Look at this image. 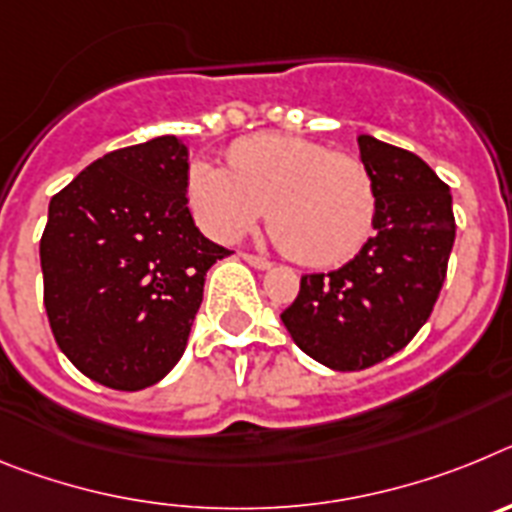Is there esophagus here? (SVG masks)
I'll return each instance as SVG.
<instances>
[{"label": "esophagus", "instance_id": "esophagus-1", "mask_svg": "<svg viewBox=\"0 0 512 512\" xmlns=\"http://www.w3.org/2000/svg\"><path fill=\"white\" fill-rule=\"evenodd\" d=\"M241 259L246 261V264H251L253 269H261V271H266L274 266L269 259H264V256H256V253H241Z\"/></svg>", "mask_w": 512, "mask_h": 512}]
</instances>
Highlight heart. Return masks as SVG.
<instances>
[{
	"label": "heart",
	"instance_id": "heart-1",
	"mask_svg": "<svg viewBox=\"0 0 512 512\" xmlns=\"http://www.w3.org/2000/svg\"><path fill=\"white\" fill-rule=\"evenodd\" d=\"M187 197L197 220L223 241H238L269 210L271 230L307 266L351 259L372 238L379 205L359 156L279 133L238 140L228 169L197 161Z\"/></svg>",
	"mask_w": 512,
	"mask_h": 512
}]
</instances>
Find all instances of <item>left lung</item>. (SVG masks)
I'll use <instances>...</instances> for the list:
<instances>
[{
    "label": "left lung",
    "mask_w": 512,
    "mask_h": 512,
    "mask_svg": "<svg viewBox=\"0 0 512 512\" xmlns=\"http://www.w3.org/2000/svg\"><path fill=\"white\" fill-rule=\"evenodd\" d=\"M361 161L377 184L374 235L328 274H305L282 312L310 359L359 372L408 346L431 318L456 238L449 187L423 158L359 135Z\"/></svg>",
    "instance_id": "8db88e82"
}]
</instances>
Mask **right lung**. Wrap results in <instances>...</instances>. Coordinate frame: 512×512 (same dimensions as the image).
<instances>
[{"label": "right lung", "instance_id": "add662e5", "mask_svg": "<svg viewBox=\"0 0 512 512\" xmlns=\"http://www.w3.org/2000/svg\"><path fill=\"white\" fill-rule=\"evenodd\" d=\"M189 151L176 135L97 158L56 194L40 238L43 302L66 359L135 392L182 359L207 269L228 256L187 207Z\"/></svg>", "mask_w": 512, "mask_h": 512}]
</instances>
